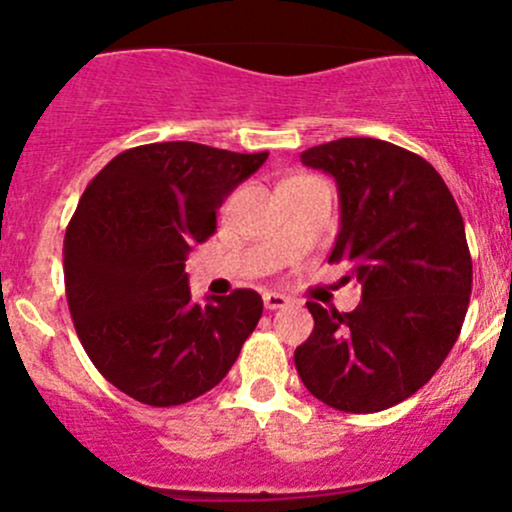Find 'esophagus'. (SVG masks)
Here are the masks:
<instances>
[{"label":"esophagus","mask_w":512,"mask_h":512,"mask_svg":"<svg viewBox=\"0 0 512 512\" xmlns=\"http://www.w3.org/2000/svg\"><path fill=\"white\" fill-rule=\"evenodd\" d=\"M262 302H265V309L275 312V309H285L289 304V299L285 294H277V292H265L262 294Z\"/></svg>","instance_id":"1"}]
</instances>
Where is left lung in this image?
<instances>
[{
	"mask_svg": "<svg viewBox=\"0 0 512 512\" xmlns=\"http://www.w3.org/2000/svg\"><path fill=\"white\" fill-rule=\"evenodd\" d=\"M337 180L339 235L329 262L361 285L354 312L307 302L314 332L294 366L327 406L374 414L416 394L461 334L473 262L461 210L428 160L379 138H339L302 153Z\"/></svg>",
	"mask_w": 512,
	"mask_h": 512,
	"instance_id": "obj_1",
	"label": "left lung"
}]
</instances>
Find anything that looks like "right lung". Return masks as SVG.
<instances>
[{
    "instance_id": "add662e5",
    "label": "right lung",
    "mask_w": 512,
    "mask_h": 512,
    "mask_svg": "<svg viewBox=\"0 0 512 512\" xmlns=\"http://www.w3.org/2000/svg\"><path fill=\"white\" fill-rule=\"evenodd\" d=\"M267 153L190 141L116 156L89 183L64 237L76 334L116 389L178 406L218 386L262 317V297L190 294L185 260L218 227V208Z\"/></svg>"
}]
</instances>
